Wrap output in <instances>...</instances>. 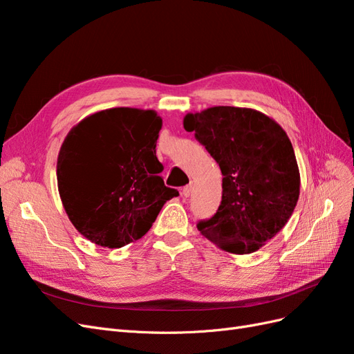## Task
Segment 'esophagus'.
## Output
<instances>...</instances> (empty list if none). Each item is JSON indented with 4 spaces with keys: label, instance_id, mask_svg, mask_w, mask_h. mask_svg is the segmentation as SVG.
Listing matches in <instances>:
<instances>
[{
    "label": "esophagus",
    "instance_id": "esophagus-1",
    "mask_svg": "<svg viewBox=\"0 0 354 354\" xmlns=\"http://www.w3.org/2000/svg\"><path fill=\"white\" fill-rule=\"evenodd\" d=\"M190 194H192V185H187V186H185L183 189H181V195H183L185 198L190 196Z\"/></svg>",
    "mask_w": 354,
    "mask_h": 354
}]
</instances>
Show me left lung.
<instances>
[{
  "label": "left lung",
  "instance_id": "left-lung-1",
  "mask_svg": "<svg viewBox=\"0 0 354 354\" xmlns=\"http://www.w3.org/2000/svg\"><path fill=\"white\" fill-rule=\"evenodd\" d=\"M183 125L195 133L223 174L220 207L198 223V230L232 254L260 250L282 230L299 196L291 140L269 116L233 106L187 113Z\"/></svg>",
  "mask_w": 354,
  "mask_h": 354
}]
</instances>
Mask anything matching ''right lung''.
I'll return each mask as SVG.
<instances>
[{
    "label": "right lung",
    "mask_w": 354,
    "mask_h": 354,
    "mask_svg": "<svg viewBox=\"0 0 354 354\" xmlns=\"http://www.w3.org/2000/svg\"><path fill=\"white\" fill-rule=\"evenodd\" d=\"M153 111L113 108L75 125L57 158V186L69 220L95 245L121 248L147 233L176 189L164 185Z\"/></svg>",
    "instance_id": "add662e5"
}]
</instances>
